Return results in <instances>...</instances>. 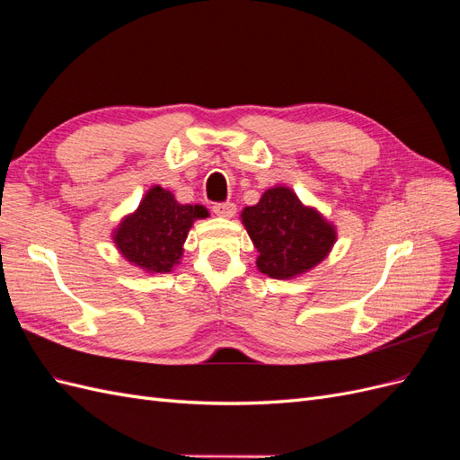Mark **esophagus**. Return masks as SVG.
Listing matches in <instances>:
<instances>
[{"label":"esophagus","instance_id":"obj_1","mask_svg":"<svg viewBox=\"0 0 460 460\" xmlns=\"http://www.w3.org/2000/svg\"><path fill=\"white\" fill-rule=\"evenodd\" d=\"M213 213L222 217V218H232L235 215V205L230 203V201H225V203H215L213 205Z\"/></svg>","mask_w":460,"mask_h":460}]
</instances>
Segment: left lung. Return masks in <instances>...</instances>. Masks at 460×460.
<instances>
[{
  "instance_id": "1",
  "label": "left lung",
  "mask_w": 460,
  "mask_h": 460,
  "mask_svg": "<svg viewBox=\"0 0 460 460\" xmlns=\"http://www.w3.org/2000/svg\"><path fill=\"white\" fill-rule=\"evenodd\" d=\"M242 222L259 252V270L276 280L311 270L336 242V230L323 215L284 186L267 190L257 205L245 207Z\"/></svg>"
}]
</instances>
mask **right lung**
Listing matches in <instances>:
<instances>
[{
	"label": "right lung",
	"instance_id": "obj_1",
	"mask_svg": "<svg viewBox=\"0 0 460 460\" xmlns=\"http://www.w3.org/2000/svg\"><path fill=\"white\" fill-rule=\"evenodd\" d=\"M208 213L201 205H180L171 191L153 186L136 213L115 232L119 252L147 272H171L196 218Z\"/></svg>",
	"mask_w": 460,
	"mask_h": 460
}]
</instances>
